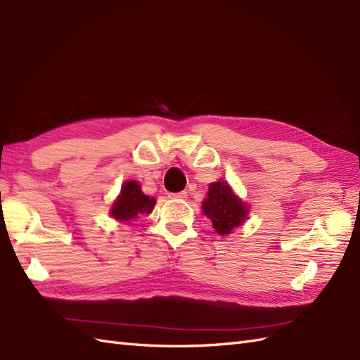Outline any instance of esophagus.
<instances>
[{
  "instance_id": "34e87169",
  "label": "esophagus",
  "mask_w": 360,
  "mask_h": 360,
  "mask_svg": "<svg viewBox=\"0 0 360 360\" xmlns=\"http://www.w3.org/2000/svg\"><path fill=\"white\" fill-rule=\"evenodd\" d=\"M169 198H177V200H185L188 198V192L186 191H181V192H171L168 195Z\"/></svg>"
}]
</instances>
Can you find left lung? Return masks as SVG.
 I'll list each match as a JSON object with an SVG mask.
<instances>
[{
    "label": "left lung",
    "mask_w": 360,
    "mask_h": 360,
    "mask_svg": "<svg viewBox=\"0 0 360 360\" xmlns=\"http://www.w3.org/2000/svg\"><path fill=\"white\" fill-rule=\"evenodd\" d=\"M203 212L212 220L214 229L220 235L231 233L248 218V207L241 203L226 181L210 183Z\"/></svg>",
    "instance_id": "obj_1"
}]
</instances>
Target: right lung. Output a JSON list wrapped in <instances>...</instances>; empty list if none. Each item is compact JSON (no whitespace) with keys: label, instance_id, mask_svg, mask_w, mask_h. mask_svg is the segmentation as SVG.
<instances>
[{"label":"right lung","instance_id":"right-lung-1","mask_svg":"<svg viewBox=\"0 0 360 360\" xmlns=\"http://www.w3.org/2000/svg\"><path fill=\"white\" fill-rule=\"evenodd\" d=\"M154 205L155 200L145 195L137 181L129 180L122 186L120 195L111 207V215L119 221H128L140 214H150Z\"/></svg>","mask_w":360,"mask_h":360}]
</instances>
